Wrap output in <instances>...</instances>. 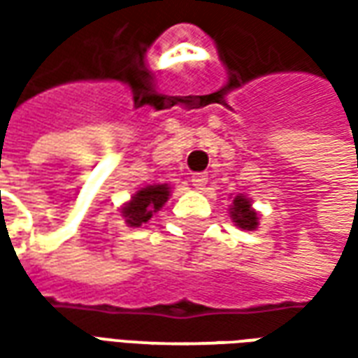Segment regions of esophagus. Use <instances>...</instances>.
<instances>
[{
  "label": "esophagus",
  "mask_w": 358,
  "mask_h": 358,
  "mask_svg": "<svg viewBox=\"0 0 358 358\" xmlns=\"http://www.w3.org/2000/svg\"><path fill=\"white\" fill-rule=\"evenodd\" d=\"M207 182H209V178H207V174H203V172H197V174L192 176V184H194L197 189H203V186H207Z\"/></svg>",
  "instance_id": "obj_1"
}]
</instances>
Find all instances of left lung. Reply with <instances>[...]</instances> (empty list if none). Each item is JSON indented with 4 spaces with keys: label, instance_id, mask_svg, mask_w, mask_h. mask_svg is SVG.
Listing matches in <instances>:
<instances>
[{
    "label": "left lung",
    "instance_id": "1",
    "mask_svg": "<svg viewBox=\"0 0 358 358\" xmlns=\"http://www.w3.org/2000/svg\"><path fill=\"white\" fill-rule=\"evenodd\" d=\"M230 215H232L234 222L240 228H243V230H255L257 224H259L257 222V213L251 209V201H249L248 197H243V195H238L234 199Z\"/></svg>",
    "mask_w": 358,
    "mask_h": 358
}]
</instances>
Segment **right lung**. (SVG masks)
Returning <instances> with one entry per match:
<instances>
[{
  "mask_svg": "<svg viewBox=\"0 0 358 358\" xmlns=\"http://www.w3.org/2000/svg\"><path fill=\"white\" fill-rule=\"evenodd\" d=\"M169 186L161 184V186H148L140 189L134 195L132 201L122 209L126 222L130 226H141L148 222L149 218L153 217V213L163 207L166 199H169Z\"/></svg>",
  "mask_w": 358,
  "mask_h": 358,
  "instance_id": "obj_1",
  "label": "right lung"
}]
</instances>
